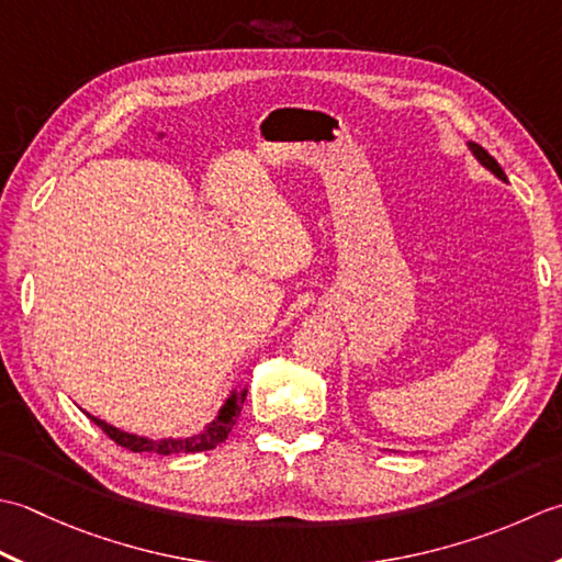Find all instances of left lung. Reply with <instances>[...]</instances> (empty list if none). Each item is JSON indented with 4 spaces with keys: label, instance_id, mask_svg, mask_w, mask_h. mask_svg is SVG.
Segmentation results:
<instances>
[{
    "label": "left lung",
    "instance_id": "obj_1",
    "mask_svg": "<svg viewBox=\"0 0 562 562\" xmlns=\"http://www.w3.org/2000/svg\"><path fill=\"white\" fill-rule=\"evenodd\" d=\"M468 145H471V150H473V155L480 159V165H485L490 171H492V175H495V177H499V179H507V175H505V171H502V167L497 165V159L495 157H492L487 150H485V147H480L477 143H468Z\"/></svg>",
    "mask_w": 562,
    "mask_h": 562
}]
</instances>
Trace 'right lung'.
I'll use <instances>...</instances> for the list:
<instances>
[{"label": "right lung", "mask_w": 562, "mask_h": 562, "mask_svg": "<svg viewBox=\"0 0 562 562\" xmlns=\"http://www.w3.org/2000/svg\"><path fill=\"white\" fill-rule=\"evenodd\" d=\"M245 397H247V391L233 393L231 397H227V403L223 405L221 415H217L203 431L193 434V437H187V439H145V437H135V434L111 427V425H106V422H101L91 415H87V417L94 422V425L104 431L109 439H113L119 446H123V449H131L135 453H143V451H153V453H162V456L196 453V451H211L217 443H223L227 439V434H231L235 427L237 415L243 412Z\"/></svg>", "instance_id": "add662e5"}]
</instances>
